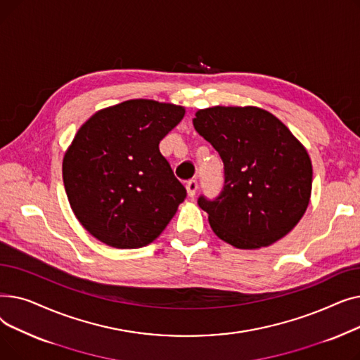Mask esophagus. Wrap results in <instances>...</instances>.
Here are the masks:
<instances>
[{"label": "esophagus", "mask_w": 360, "mask_h": 360, "mask_svg": "<svg viewBox=\"0 0 360 360\" xmlns=\"http://www.w3.org/2000/svg\"><path fill=\"white\" fill-rule=\"evenodd\" d=\"M186 193H188V195L190 197H194L195 195V193H197V190H198V182L195 181V179H191V181H188L186 182Z\"/></svg>", "instance_id": "1"}]
</instances>
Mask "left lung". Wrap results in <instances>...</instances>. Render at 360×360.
<instances>
[{
	"instance_id": "1",
	"label": "left lung",
	"mask_w": 360,
	"mask_h": 360,
	"mask_svg": "<svg viewBox=\"0 0 360 360\" xmlns=\"http://www.w3.org/2000/svg\"><path fill=\"white\" fill-rule=\"evenodd\" d=\"M193 122L224 165L219 197L198 198L213 232L239 250L269 247L286 236L311 198L307 148L273 113L255 106L200 109Z\"/></svg>"
}]
</instances>
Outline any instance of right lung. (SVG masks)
Returning <instances> with one entry per match:
<instances>
[{"label":"right lung","mask_w":360,"mask_h":360,"mask_svg":"<svg viewBox=\"0 0 360 360\" xmlns=\"http://www.w3.org/2000/svg\"><path fill=\"white\" fill-rule=\"evenodd\" d=\"M185 115L172 103L132 99L102 109L77 131L63 160L71 209L83 228L113 248L153 242L186 190L159 150Z\"/></svg>","instance_id":"add662e5"}]
</instances>
